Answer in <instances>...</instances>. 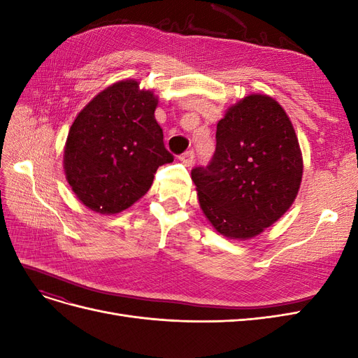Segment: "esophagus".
<instances>
[{
    "label": "esophagus",
    "instance_id": "34e87169",
    "mask_svg": "<svg viewBox=\"0 0 358 358\" xmlns=\"http://www.w3.org/2000/svg\"><path fill=\"white\" fill-rule=\"evenodd\" d=\"M179 161L183 162V164H185L187 167H191L192 162H194V152H192V150H187L185 154H182L179 157Z\"/></svg>",
    "mask_w": 358,
    "mask_h": 358
}]
</instances>
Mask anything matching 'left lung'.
Instances as JSON below:
<instances>
[{"label":"left lung","instance_id":"1","mask_svg":"<svg viewBox=\"0 0 358 358\" xmlns=\"http://www.w3.org/2000/svg\"><path fill=\"white\" fill-rule=\"evenodd\" d=\"M303 157L287 112L266 94L230 106L216 125V150L191 179L200 208L213 229L229 239L262 234L294 203Z\"/></svg>","mask_w":358,"mask_h":358}]
</instances>
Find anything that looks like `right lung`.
Masks as SVG:
<instances>
[{"mask_svg": "<svg viewBox=\"0 0 358 358\" xmlns=\"http://www.w3.org/2000/svg\"><path fill=\"white\" fill-rule=\"evenodd\" d=\"M136 79L96 94L76 116L64 146V171L86 208L115 215L142 199L158 167L173 161L155 119L158 96Z\"/></svg>", "mask_w": 358, "mask_h": 358, "instance_id": "1", "label": "right lung"}]
</instances>
